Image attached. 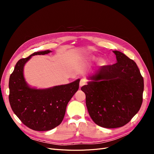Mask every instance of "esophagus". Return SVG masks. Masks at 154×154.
<instances>
[{"label": "esophagus", "mask_w": 154, "mask_h": 154, "mask_svg": "<svg viewBox=\"0 0 154 154\" xmlns=\"http://www.w3.org/2000/svg\"><path fill=\"white\" fill-rule=\"evenodd\" d=\"M87 80H86L85 78H82L80 80V87H82L83 85H85L87 84Z\"/></svg>", "instance_id": "34e87169"}]
</instances>
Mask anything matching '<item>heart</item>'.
Wrapping results in <instances>:
<instances>
[{
    "label": "heart",
    "instance_id": "obj_1",
    "mask_svg": "<svg viewBox=\"0 0 154 154\" xmlns=\"http://www.w3.org/2000/svg\"><path fill=\"white\" fill-rule=\"evenodd\" d=\"M88 60H96V57H89L87 58Z\"/></svg>",
    "mask_w": 154,
    "mask_h": 154
}]
</instances>
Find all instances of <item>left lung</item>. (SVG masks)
<instances>
[{
    "mask_svg": "<svg viewBox=\"0 0 154 154\" xmlns=\"http://www.w3.org/2000/svg\"><path fill=\"white\" fill-rule=\"evenodd\" d=\"M113 53L117 62L101 67L81 88L93 122L107 128L122 127L132 119L141 108L144 90L136 62L120 51Z\"/></svg>",
    "mask_w": 154,
    "mask_h": 154,
    "instance_id": "8db88e82",
    "label": "left lung"
}]
</instances>
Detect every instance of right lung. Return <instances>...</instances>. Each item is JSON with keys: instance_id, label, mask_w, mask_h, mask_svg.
Returning a JSON list of instances; mask_svg holds the SVG:
<instances>
[{"instance_id": "add662e5", "label": "right lung", "mask_w": 154, "mask_h": 154, "mask_svg": "<svg viewBox=\"0 0 154 154\" xmlns=\"http://www.w3.org/2000/svg\"><path fill=\"white\" fill-rule=\"evenodd\" d=\"M51 52L38 51L18 60L9 81V101L13 112L27 127L36 131L50 130L61 123L69 101L79 88L80 79L48 88H32L27 84L24 76L26 62L32 56Z\"/></svg>"}]
</instances>
